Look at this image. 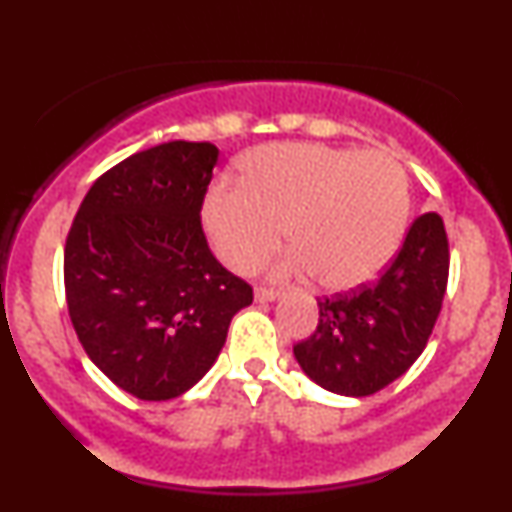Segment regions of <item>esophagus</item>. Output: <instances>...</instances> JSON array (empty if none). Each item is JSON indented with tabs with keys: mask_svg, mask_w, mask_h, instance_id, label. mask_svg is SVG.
Returning <instances> with one entry per match:
<instances>
[{
	"mask_svg": "<svg viewBox=\"0 0 512 512\" xmlns=\"http://www.w3.org/2000/svg\"><path fill=\"white\" fill-rule=\"evenodd\" d=\"M281 293L274 291V289H264V286H260V289H255V301L257 303H272L279 298Z\"/></svg>",
	"mask_w": 512,
	"mask_h": 512,
	"instance_id": "1",
	"label": "esophagus"
}]
</instances>
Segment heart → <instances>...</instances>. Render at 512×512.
I'll return each mask as SVG.
<instances>
[{
	"label": "heart",
	"mask_w": 512,
	"mask_h": 512,
	"mask_svg": "<svg viewBox=\"0 0 512 512\" xmlns=\"http://www.w3.org/2000/svg\"><path fill=\"white\" fill-rule=\"evenodd\" d=\"M243 185L219 180L204 197V226L228 267L248 272L293 243L274 264L279 279L317 276L351 291L397 255L409 219V180L385 154L322 144H272L245 156Z\"/></svg>",
	"instance_id": "b5f03b06"
}]
</instances>
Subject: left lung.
<instances>
[{"label":"left lung","mask_w":512,"mask_h":512,"mask_svg":"<svg viewBox=\"0 0 512 512\" xmlns=\"http://www.w3.org/2000/svg\"><path fill=\"white\" fill-rule=\"evenodd\" d=\"M448 236L436 211L411 223L375 284L322 298L317 330L293 346L298 366L334 395L368 397L426 349L448 286Z\"/></svg>","instance_id":"left-lung-1"}]
</instances>
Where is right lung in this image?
<instances>
[{"label":"right lung","mask_w":512,"mask_h":512,"mask_svg":"<svg viewBox=\"0 0 512 512\" xmlns=\"http://www.w3.org/2000/svg\"><path fill=\"white\" fill-rule=\"evenodd\" d=\"M219 149L168 142L103 173L64 245V291L81 346L120 390L180 397L207 375L252 289L211 255L204 195Z\"/></svg>","instance_id":"obj_1"}]
</instances>
